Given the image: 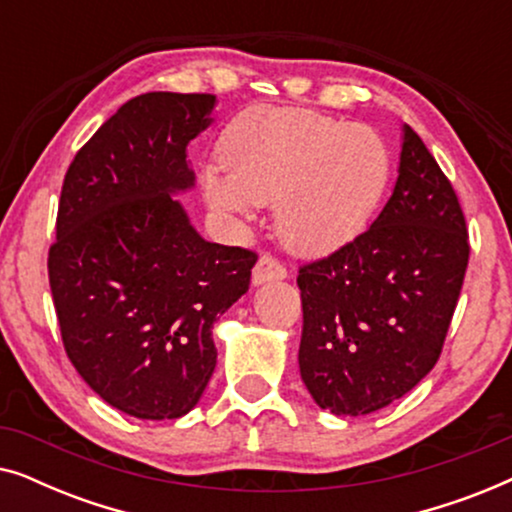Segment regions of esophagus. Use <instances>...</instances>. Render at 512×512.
<instances>
[{"mask_svg":"<svg viewBox=\"0 0 512 512\" xmlns=\"http://www.w3.org/2000/svg\"><path fill=\"white\" fill-rule=\"evenodd\" d=\"M279 279H286V268L272 256H261L258 263L254 265V272H251V284L261 286L268 282H279Z\"/></svg>","mask_w":512,"mask_h":512,"instance_id":"obj_1","label":"esophagus"}]
</instances>
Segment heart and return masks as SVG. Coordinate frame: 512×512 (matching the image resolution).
<instances>
[{
    "mask_svg": "<svg viewBox=\"0 0 512 512\" xmlns=\"http://www.w3.org/2000/svg\"><path fill=\"white\" fill-rule=\"evenodd\" d=\"M391 174L382 137L310 109L256 107L230 125L221 160L202 167L216 214L244 221L275 202L282 242L303 256L333 254L373 219Z\"/></svg>",
    "mask_w": 512,
    "mask_h": 512,
    "instance_id": "heart-1",
    "label": "heart"
}]
</instances>
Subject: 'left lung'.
Segmentation results:
<instances>
[{"mask_svg": "<svg viewBox=\"0 0 512 512\" xmlns=\"http://www.w3.org/2000/svg\"><path fill=\"white\" fill-rule=\"evenodd\" d=\"M468 265L452 184L410 125L391 198L366 233L298 272V366L321 410L387 408L436 366Z\"/></svg>", "mask_w": 512, "mask_h": 512, "instance_id": "obj_1", "label": "left lung"}]
</instances>
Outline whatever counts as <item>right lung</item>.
I'll list each match as a JSON object with an SVG mask.
<instances>
[{"label": "right lung", "instance_id": "obj_1", "mask_svg": "<svg viewBox=\"0 0 512 512\" xmlns=\"http://www.w3.org/2000/svg\"><path fill=\"white\" fill-rule=\"evenodd\" d=\"M214 95L146 93L76 153L48 279L69 361L111 408L177 419L216 368L212 328L249 289L256 254L207 242L177 200Z\"/></svg>", "mask_w": 512, "mask_h": 512}]
</instances>
